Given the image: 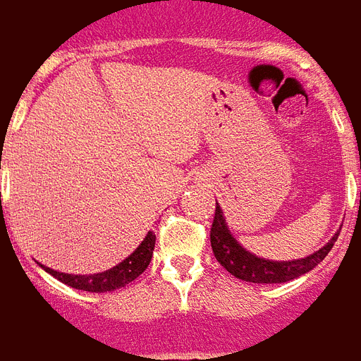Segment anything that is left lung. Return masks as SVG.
Instances as JSON below:
<instances>
[{
  "label": "left lung",
  "mask_w": 361,
  "mask_h": 361,
  "mask_svg": "<svg viewBox=\"0 0 361 361\" xmlns=\"http://www.w3.org/2000/svg\"><path fill=\"white\" fill-rule=\"evenodd\" d=\"M338 234H334L333 240L326 243L325 247L315 251L310 257L295 259V261H280V263L279 261H269V259L251 255L250 251H245L240 243L235 242L230 234V230H228L226 222H224L219 203H216L211 226V245L216 261L230 274H234L235 279L255 282V284H280V282L294 280L305 272H310L311 269H315L329 255V251L333 250Z\"/></svg>",
  "instance_id": "1"
}]
</instances>
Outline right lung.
<instances>
[{
	"label": "right lung",
	"mask_w": 361,
	"mask_h": 361,
	"mask_svg": "<svg viewBox=\"0 0 361 361\" xmlns=\"http://www.w3.org/2000/svg\"><path fill=\"white\" fill-rule=\"evenodd\" d=\"M154 242L157 235L149 232L147 238L142 240V243L137 250L119 265H116L110 271L98 272V274H66V272L51 271L48 267H44L46 272H50L54 279L61 280L63 284L77 290H85V292H111L118 288L126 286L129 282H133L137 276H141L145 269L149 267L150 259H152V251H154Z\"/></svg>",
	"instance_id": "right-lung-1"
}]
</instances>
